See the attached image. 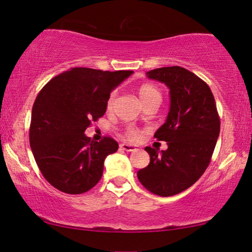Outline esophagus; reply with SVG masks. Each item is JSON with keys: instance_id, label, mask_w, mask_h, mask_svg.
<instances>
[{"instance_id": "esophagus-1", "label": "esophagus", "mask_w": 252, "mask_h": 252, "mask_svg": "<svg viewBox=\"0 0 252 252\" xmlns=\"http://www.w3.org/2000/svg\"><path fill=\"white\" fill-rule=\"evenodd\" d=\"M120 148L125 151H135L136 147L133 146V144H127V143H122L120 144Z\"/></svg>"}]
</instances>
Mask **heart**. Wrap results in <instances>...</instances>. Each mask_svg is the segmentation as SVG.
I'll use <instances>...</instances> for the list:
<instances>
[{
    "mask_svg": "<svg viewBox=\"0 0 252 252\" xmlns=\"http://www.w3.org/2000/svg\"><path fill=\"white\" fill-rule=\"evenodd\" d=\"M137 95H139L140 101L142 103L143 106H146L150 103H160L161 101V93L159 88L154 84H149V82H146V84L140 85L137 87ZM116 101V92L110 93L105 102V108L108 111L113 109V105H115ZM137 130L133 127H128L125 130V136L129 140H135L137 137Z\"/></svg>",
    "mask_w": 252,
    "mask_h": 252,
    "instance_id": "1",
    "label": "heart"
}]
</instances>
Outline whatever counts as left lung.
I'll return each mask as SVG.
<instances>
[{
  "mask_svg": "<svg viewBox=\"0 0 252 252\" xmlns=\"http://www.w3.org/2000/svg\"><path fill=\"white\" fill-rule=\"evenodd\" d=\"M147 75L170 89L166 122L154 135L167 142V149L144 148L150 163L137 172V179L153 194L167 197L186 190L204 173L218 140L220 119L211 89L192 72L167 66Z\"/></svg>",
  "mask_w": 252,
  "mask_h": 252,
  "instance_id": "left-lung-1",
  "label": "left lung"
}]
</instances>
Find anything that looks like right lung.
I'll return each mask as SVG.
<instances>
[{"label":"right lung","mask_w":252,"mask_h":252,"mask_svg":"<svg viewBox=\"0 0 252 252\" xmlns=\"http://www.w3.org/2000/svg\"><path fill=\"white\" fill-rule=\"evenodd\" d=\"M133 71L73 67L51 79L32 109L30 144L44 179L71 195L86 192L103 174L105 157L118 150L112 137L93 141L85 135L106 111L105 102Z\"/></svg>","instance_id":"add662e5"}]
</instances>
